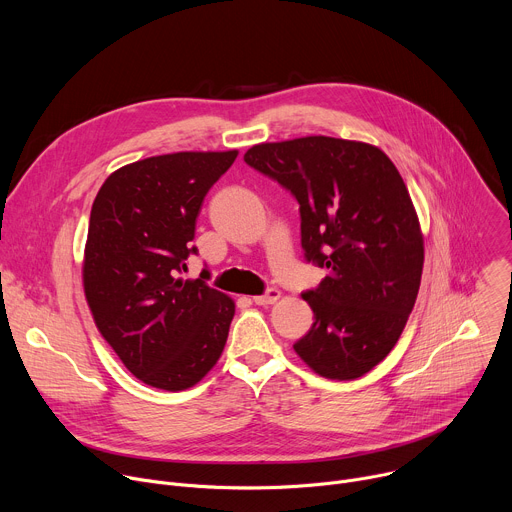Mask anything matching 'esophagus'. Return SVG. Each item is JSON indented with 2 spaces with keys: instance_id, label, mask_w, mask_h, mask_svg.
<instances>
[{
  "instance_id": "esophagus-1",
  "label": "esophagus",
  "mask_w": 512,
  "mask_h": 512,
  "mask_svg": "<svg viewBox=\"0 0 512 512\" xmlns=\"http://www.w3.org/2000/svg\"><path fill=\"white\" fill-rule=\"evenodd\" d=\"M279 298H281V291L275 289V287H269L263 296H255L253 302H255L257 306H271V304H275Z\"/></svg>"
}]
</instances>
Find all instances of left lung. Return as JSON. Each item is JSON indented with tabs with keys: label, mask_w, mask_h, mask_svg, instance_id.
<instances>
[{
	"label": "left lung",
	"mask_w": 512,
	"mask_h": 512,
	"mask_svg": "<svg viewBox=\"0 0 512 512\" xmlns=\"http://www.w3.org/2000/svg\"><path fill=\"white\" fill-rule=\"evenodd\" d=\"M245 162L296 196L304 255L330 271L302 296L316 320L294 350L320 377L367 375L397 344L423 271L399 170L377 145L326 135L257 143Z\"/></svg>",
	"instance_id": "obj_1"
}]
</instances>
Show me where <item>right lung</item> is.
Listing matches in <instances>:
<instances>
[{
  "label": "right lung",
  "mask_w": 512,
  "mask_h": 512,
  "mask_svg": "<svg viewBox=\"0 0 512 512\" xmlns=\"http://www.w3.org/2000/svg\"><path fill=\"white\" fill-rule=\"evenodd\" d=\"M237 156L145 158L115 170L93 202L83 261L87 304L127 371L150 387H194L227 344L235 302L180 273L196 253L202 200Z\"/></svg>",
  "instance_id": "obj_1"
}]
</instances>
